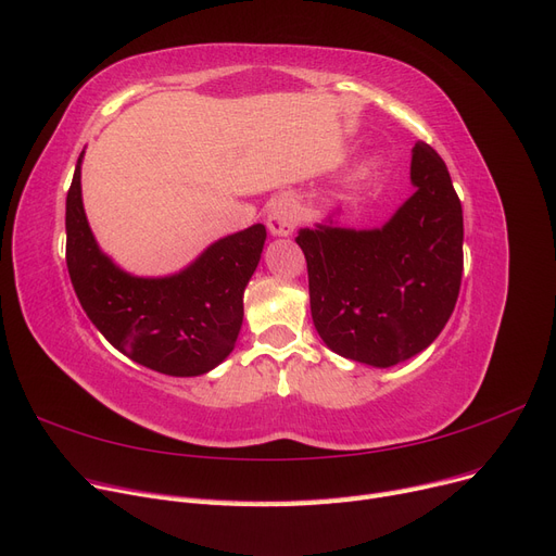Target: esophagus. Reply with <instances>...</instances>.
I'll use <instances>...</instances> for the list:
<instances>
[{
    "mask_svg": "<svg viewBox=\"0 0 556 556\" xmlns=\"http://www.w3.org/2000/svg\"><path fill=\"white\" fill-rule=\"evenodd\" d=\"M299 223V215H296V206L292 204L290 199H278L276 204L268 211V231L274 233V237H290Z\"/></svg>",
    "mask_w": 556,
    "mask_h": 556,
    "instance_id": "esophagus-1",
    "label": "esophagus"
}]
</instances>
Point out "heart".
<instances>
[{
    "mask_svg": "<svg viewBox=\"0 0 556 556\" xmlns=\"http://www.w3.org/2000/svg\"><path fill=\"white\" fill-rule=\"evenodd\" d=\"M380 157L378 155H374V157H368V160H364L359 166H357V174H371V172H376L378 166H380Z\"/></svg>",
    "mask_w": 556,
    "mask_h": 556,
    "instance_id": "heart-1",
    "label": "heart"
}]
</instances>
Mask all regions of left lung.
I'll return each mask as SVG.
<instances>
[{"mask_svg": "<svg viewBox=\"0 0 556 556\" xmlns=\"http://www.w3.org/2000/svg\"><path fill=\"white\" fill-rule=\"evenodd\" d=\"M415 192L376 229H301L308 264L313 325L345 359L387 368L427 350L443 331L459 296L464 215L447 166L417 141Z\"/></svg>", "mask_w": 556, "mask_h": 556, "instance_id": "8db88e82", "label": "left lung"}]
</instances>
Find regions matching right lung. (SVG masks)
<instances>
[{"label": "right lung", "instance_id": "obj_1", "mask_svg": "<svg viewBox=\"0 0 556 556\" xmlns=\"http://www.w3.org/2000/svg\"><path fill=\"white\" fill-rule=\"evenodd\" d=\"M80 164L66 194V268L90 323L141 366L164 376H204L223 364L243 325V292L260 264L266 227L211 243L182 271L143 278L97 245L80 197Z\"/></svg>", "mask_w": 556, "mask_h": 556}]
</instances>
